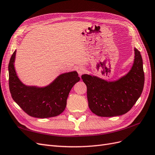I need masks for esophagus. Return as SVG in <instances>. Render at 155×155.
<instances>
[{
  "instance_id": "34e87169",
  "label": "esophagus",
  "mask_w": 155,
  "mask_h": 155,
  "mask_svg": "<svg viewBox=\"0 0 155 155\" xmlns=\"http://www.w3.org/2000/svg\"><path fill=\"white\" fill-rule=\"evenodd\" d=\"M77 72H78V74H79L80 76L82 75V74H84L85 73V71H86V70H85V69L84 68H82V67L78 68L77 69Z\"/></svg>"
}]
</instances>
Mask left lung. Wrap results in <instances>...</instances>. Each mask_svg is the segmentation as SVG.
<instances>
[{
  "label": "left lung",
  "instance_id": "1",
  "mask_svg": "<svg viewBox=\"0 0 155 155\" xmlns=\"http://www.w3.org/2000/svg\"><path fill=\"white\" fill-rule=\"evenodd\" d=\"M133 66L126 76L113 82L98 77L83 74L87 86L88 106L97 115L112 117L127 113L140 97L144 85L143 61L140 52L134 48Z\"/></svg>",
  "mask_w": 155,
  "mask_h": 155
}]
</instances>
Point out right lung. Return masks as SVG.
<instances>
[{
	"label": "right lung",
	"instance_id": "1",
	"mask_svg": "<svg viewBox=\"0 0 155 155\" xmlns=\"http://www.w3.org/2000/svg\"><path fill=\"white\" fill-rule=\"evenodd\" d=\"M15 51L8 66L9 91L14 101L33 117L45 118L59 115L66 107L71 88L80 81L77 72L62 74L44 88L26 86L19 81L15 70Z\"/></svg>",
	"mask_w": 155,
	"mask_h": 155
}]
</instances>
